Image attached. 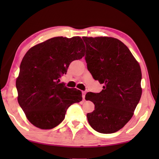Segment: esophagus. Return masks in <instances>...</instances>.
<instances>
[{"label": "esophagus", "mask_w": 159, "mask_h": 159, "mask_svg": "<svg viewBox=\"0 0 159 159\" xmlns=\"http://www.w3.org/2000/svg\"><path fill=\"white\" fill-rule=\"evenodd\" d=\"M85 93H86L85 91H82V98H83V99H85Z\"/></svg>", "instance_id": "obj_1"}]
</instances>
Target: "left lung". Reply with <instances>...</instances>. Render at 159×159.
Masks as SVG:
<instances>
[{
	"instance_id": "8db88e82",
	"label": "left lung",
	"mask_w": 159,
	"mask_h": 159,
	"mask_svg": "<svg viewBox=\"0 0 159 159\" xmlns=\"http://www.w3.org/2000/svg\"><path fill=\"white\" fill-rule=\"evenodd\" d=\"M85 59L95 80L103 84L100 93L88 92L85 99L95 110L87 114L95 131L109 134L123 128L131 119L142 94L141 70L128 48L111 37H82Z\"/></svg>"
}]
</instances>
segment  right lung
Instances as JSON below:
<instances>
[{"mask_svg":"<svg viewBox=\"0 0 159 159\" xmlns=\"http://www.w3.org/2000/svg\"><path fill=\"white\" fill-rule=\"evenodd\" d=\"M84 51L80 36H59L33 46L24 56L16 81L18 102L33 125L54 128L70 105L82 100L81 91L59 84V78L71 61L82 58Z\"/></svg>","mask_w":159,"mask_h":159,"instance_id":"add662e5","label":"right lung"}]
</instances>
